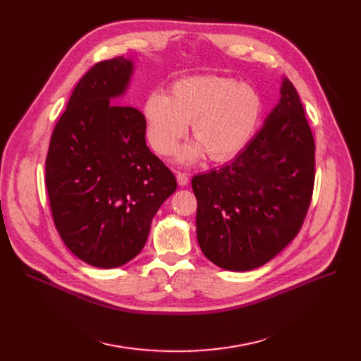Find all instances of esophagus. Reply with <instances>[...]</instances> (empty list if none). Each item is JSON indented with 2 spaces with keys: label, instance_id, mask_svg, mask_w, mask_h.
<instances>
[{
  "label": "esophagus",
  "instance_id": "obj_1",
  "mask_svg": "<svg viewBox=\"0 0 361 361\" xmlns=\"http://www.w3.org/2000/svg\"><path fill=\"white\" fill-rule=\"evenodd\" d=\"M177 181H178V184H180L181 187L187 185V184H188V174H185V173H177Z\"/></svg>",
  "mask_w": 361,
  "mask_h": 361
}]
</instances>
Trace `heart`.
I'll return each instance as SVG.
<instances>
[{"mask_svg":"<svg viewBox=\"0 0 361 361\" xmlns=\"http://www.w3.org/2000/svg\"><path fill=\"white\" fill-rule=\"evenodd\" d=\"M262 111L249 85L219 75H196L176 82L169 97L154 92L145 102L147 137L158 154L169 155L192 123L196 143L178 152V161L195 162L204 152L215 162L235 157L249 143Z\"/></svg>","mask_w":361,"mask_h":361,"instance_id":"obj_1","label":"heart"}]
</instances>
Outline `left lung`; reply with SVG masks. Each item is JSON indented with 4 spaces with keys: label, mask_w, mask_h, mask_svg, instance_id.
<instances>
[{
    "label": "left lung",
    "mask_w": 361,
    "mask_h": 361,
    "mask_svg": "<svg viewBox=\"0 0 361 361\" xmlns=\"http://www.w3.org/2000/svg\"><path fill=\"white\" fill-rule=\"evenodd\" d=\"M313 185L314 139L295 87L283 79L279 102L247 146L192 178L203 255L226 271L262 267L298 234Z\"/></svg>",
    "instance_id": "obj_1"
}]
</instances>
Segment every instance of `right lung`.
<instances>
[{"label": "right lung", "mask_w": 361, "mask_h": 361, "mask_svg": "<svg viewBox=\"0 0 361 361\" xmlns=\"http://www.w3.org/2000/svg\"><path fill=\"white\" fill-rule=\"evenodd\" d=\"M135 64H94L74 87L52 131L45 183L55 228L68 250L94 268L136 257L152 218L177 190L168 166L146 146V118L118 104Z\"/></svg>", "instance_id": "right-lung-1"}]
</instances>
